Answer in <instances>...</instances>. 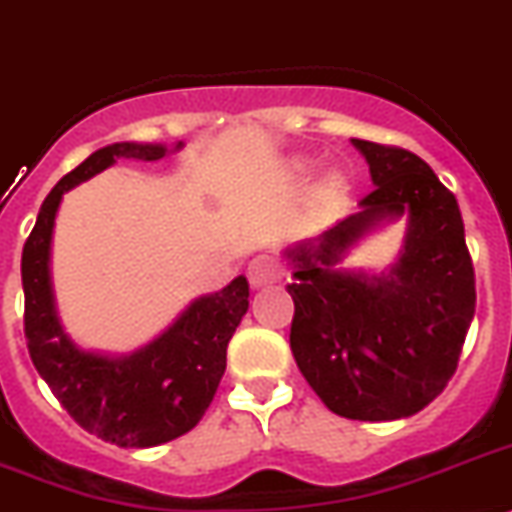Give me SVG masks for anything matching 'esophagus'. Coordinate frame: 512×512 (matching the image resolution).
<instances>
[{"mask_svg":"<svg viewBox=\"0 0 512 512\" xmlns=\"http://www.w3.org/2000/svg\"><path fill=\"white\" fill-rule=\"evenodd\" d=\"M247 278L252 289H263L268 283L281 278V263L273 255H257L247 268Z\"/></svg>","mask_w":512,"mask_h":512,"instance_id":"esophagus-1","label":"esophagus"}]
</instances>
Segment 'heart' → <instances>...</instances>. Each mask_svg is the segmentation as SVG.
Listing matches in <instances>:
<instances>
[{
	"label": "heart",
	"instance_id": "obj_1",
	"mask_svg": "<svg viewBox=\"0 0 512 512\" xmlns=\"http://www.w3.org/2000/svg\"><path fill=\"white\" fill-rule=\"evenodd\" d=\"M312 169H315V163L307 161V158H296V161L291 163L289 171L294 179H307V176L312 174ZM343 195H346V176H343L341 171H330V174H325L320 182H317L312 200H315L317 208L328 210L336 208L343 200Z\"/></svg>",
	"mask_w": 512,
	"mask_h": 512
}]
</instances>
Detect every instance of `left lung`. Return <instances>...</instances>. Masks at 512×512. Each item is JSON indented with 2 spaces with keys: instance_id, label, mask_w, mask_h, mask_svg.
Here are the masks:
<instances>
[{
  "instance_id": "8db88e82",
  "label": "left lung",
  "mask_w": 512,
  "mask_h": 512,
  "mask_svg": "<svg viewBox=\"0 0 512 512\" xmlns=\"http://www.w3.org/2000/svg\"><path fill=\"white\" fill-rule=\"evenodd\" d=\"M375 190L359 213L286 247L291 351L333 414L393 422L445 390L474 320V265L453 192L419 156L351 140ZM407 218L399 260L377 277L341 269L364 235Z\"/></svg>"
}]
</instances>
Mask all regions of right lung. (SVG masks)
Instances as JSON below:
<instances>
[{
  "mask_svg": "<svg viewBox=\"0 0 512 512\" xmlns=\"http://www.w3.org/2000/svg\"><path fill=\"white\" fill-rule=\"evenodd\" d=\"M182 145L114 143L90 153L49 192L23 247L30 359L67 414L90 435L119 448H153L203 419L226 372V346L247 315L249 283L236 276L216 294L197 296L161 336L132 354L88 351L67 336L59 320L51 286V234L64 192L119 158L158 161Z\"/></svg>",
  "mask_w": 512,
  "mask_h": 512,
  "instance_id": "1",
  "label": "right lung"
}]
</instances>
